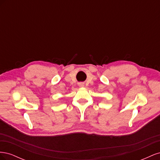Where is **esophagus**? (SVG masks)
Instances as JSON below:
<instances>
[{"label":"esophagus","mask_w":160,"mask_h":160,"mask_svg":"<svg viewBox=\"0 0 160 160\" xmlns=\"http://www.w3.org/2000/svg\"><path fill=\"white\" fill-rule=\"evenodd\" d=\"M79 87H80V88H83L84 83H79Z\"/></svg>","instance_id":"esophagus-1"}]
</instances>
